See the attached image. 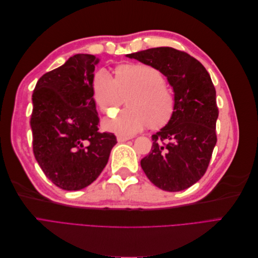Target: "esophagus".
<instances>
[{
    "label": "esophagus",
    "mask_w": 258,
    "mask_h": 258,
    "mask_svg": "<svg viewBox=\"0 0 258 258\" xmlns=\"http://www.w3.org/2000/svg\"><path fill=\"white\" fill-rule=\"evenodd\" d=\"M128 140H130L129 137H123V136H118V137H117V142H119V143L126 142V141H128Z\"/></svg>",
    "instance_id": "obj_1"
}]
</instances>
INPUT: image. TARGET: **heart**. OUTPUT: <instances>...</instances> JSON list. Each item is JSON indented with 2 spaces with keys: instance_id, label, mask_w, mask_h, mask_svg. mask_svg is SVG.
<instances>
[{
  "instance_id": "obj_1",
  "label": "heart",
  "mask_w": 258,
  "mask_h": 258,
  "mask_svg": "<svg viewBox=\"0 0 258 258\" xmlns=\"http://www.w3.org/2000/svg\"><path fill=\"white\" fill-rule=\"evenodd\" d=\"M128 96V107L103 122L104 129L119 136H134L151 126L157 128L169 121L174 111V97L165 85L159 70L144 63L119 66L115 79L105 69L96 73L92 95L105 114H113Z\"/></svg>"
}]
</instances>
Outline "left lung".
<instances>
[{"instance_id":"obj_1","label":"left lung","mask_w":258,"mask_h":258,"mask_svg":"<svg viewBox=\"0 0 258 258\" xmlns=\"http://www.w3.org/2000/svg\"><path fill=\"white\" fill-rule=\"evenodd\" d=\"M161 72L174 92V111L152 136L153 146L141 160L148 179L160 189L181 191L206 173L216 144V91L206 68L188 53L157 47L126 54Z\"/></svg>"}]
</instances>
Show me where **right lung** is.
<instances>
[{"instance_id": "right-lung-1", "label": "right lung", "mask_w": 258, "mask_h": 258, "mask_svg": "<svg viewBox=\"0 0 258 258\" xmlns=\"http://www.w3.org/2000/svg\"><path fill=\"white\" fill-rule=\"evenodd\" d=\"M99 61L93 54H74L45 73L32 95L35 159L45 175L66 190L96 181L117 143L113 134L98 131L92 81Z\"/></svg>"}]
</instances>
